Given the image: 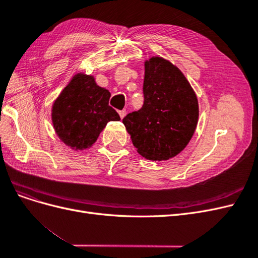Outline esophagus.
I'll return each instance as SVG.
<instances>
[{"label": "esophagus", "mask_w": 258, "mask_h": 258, "mask_svg": "<svg viewBox=\"0 0 258 258\" xmlns=\"http://www.w3.org/2000/svg\"><path fill=\"white\" fill-rule=\"evenodd\" d=\"M118 113H119V116H120V118H121V119L123 118V117H124V116H126V110H122V111H119Z\"/></svg>", "instance_id": "esophagus-1"}]
</instances>
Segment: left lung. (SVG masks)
<instances>
[{"mask_svg": "<svg viewBox=\"0 0 258 258\" xmlns=\"http://www.w3.org/2000/svg\"><path fill=\"white\" fill-rule=\"evenodd\" d=\"M143 106L122 122L138 153L150 160H168L189 143L199 106L189 82L177 67L161 57L144 62Z\"/></svg>", "mask_w": 258, "mask_h": 258, "instance_id": "obj_1", "label": "left lung"}]
</instances>
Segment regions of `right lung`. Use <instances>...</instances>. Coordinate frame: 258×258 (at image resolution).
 <instances>
[{"label":"right lung","instance_id":"obj_1","mask_svg":"<svg viewBox=\"0 0 258 258\" xmlns=\"http://www.w3.org/2000/svg\"><path fill=\"white\" fill-rule=\"evenodd\" d=\"M111 93L97 85L95 77L75 74L51 107L53 129L74 151H84L97 141L108 121L120 117L108 105Z\"/></svg>","mask_w":258,"mask_h":258}]
</instances>
